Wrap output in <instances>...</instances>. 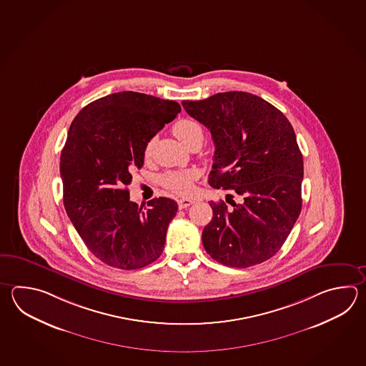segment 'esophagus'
Here are the masks:
<instances>
[{
	"label": "esophagus",
	"instance_id": "esophagus-1",
	"mask_svg": "<svg viewBox=\"0 0 366 366\" xmlns=\"http://www.w3.org/2000/svg\"><path fill=\"white\" fill-rule=\"evenodd\" d=\"M194 203L193 199H187V198H182V199H179V209H187L189 206H192Z\"/></svg>",
	"mask_w": 366,
	"mask_h": 366
}]
</instances>
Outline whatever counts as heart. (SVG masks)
I'll return each mask as SVG.
<instances>
[{"label":"heart","mask_w":366,"mask_h":366,"mask_svg":"<svg viewBox=\"0 0 366 366\" xmlns=\"http://www.w3.org/2000/svg\"><path fill=\"white\" fill-rule=\"evenodd\" d=\"M173 134L189 149L195 144L201 146L203 142V129L194 119H184L177 121L173 125ZM154 147V141L151 139L144 149V155L149 157ZM195 174L193 172H167L160 177L162 185L172 193L179 195L190 194L193 192V182Z\"/></svg>","instance_id":"b5f03b06"}]
</instances>
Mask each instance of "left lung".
Wrapping results in <instances>:
<instances>
[{"instance_id": "obj_1", "label": "left lung", "mask_w": 366, "mask_h": 366, "mask_svg": "<svg viewBox=\"0 0 366 366\" xmlns=\"http://www.w3.org/2000/svg\"><path fill=\"white\" fill-rule=\"evenodd\" d=\"M182 107L215 143L209 185L242 197L232 209L223 201L209 203L214 215L202 232L203 247L229 267L267 261L283 247L302 204L304 163L291 122L269 102L242 91L184 100Z\"/></svg>"}]
</instances>
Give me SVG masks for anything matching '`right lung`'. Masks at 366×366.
<instances>
[{
  "label": "right lung",
  "instance_id": "obj_1",
  "mask_svg": "<svg viewBox=\"0 0 366 366\" xmlns=\"http://www.w3.org/2000/svg\"><path fill=\"white\" fill-rule=\"evenodd\" d=\"M179 112L173 100L122 91L86 105L70 125L61 152L64 206L86 247L111 267L142 269L163 253L177 202L154 198L142 209L127 185L146 144Z\"/></svg>",
  "mask_w": 366,
  "mask_h": 366
}]
</instances>
